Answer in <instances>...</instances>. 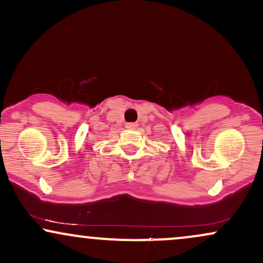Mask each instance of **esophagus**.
<instances>
[{
  "mask_svg": "<svg viewBox=\"0 0 263 263\" xmlns=\"http://www.w3.org/2000/svg\"><path fill=\"white\" fill-rule=\"evenodd\" d=\"M137 123H135V122H129V123H126V128H128V129H136L137 128Z\"/></svg>",
  "mask_w": 263,
  "mask_h": 263,
  "instance_id": "1",
  "label": "esophagus"
}]
</instances>
